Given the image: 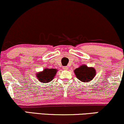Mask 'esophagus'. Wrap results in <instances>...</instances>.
<instances>
[{
    "mask_svg": "<svg viewBox=\"0 0 124 124\" xmlns=\"http://www.w3.org/2000/svg\"><path fill=\"white\" fill-rule=\"evenodd\" d=\"M63 69H65V70H67L68 67H67V66H65V67H63Z\"/></svg>",
    "mask_w": 124,
    "mask_h": 124,
    "instance_id": "obj_1",
    "label": "esophagus"
}]
</instances>
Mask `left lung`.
<instances>
[{
  "label": "left lung",
  "mask_w": 124,
  "mask_h": 124,
  "mask_svg": "<svg viewBox=\"0 0 124 124\" xmlns=\"http://www.w3.org/2000/svg\"><path fill=\"white\" fill-rule=\"evenodd\" d=\"M76 77L81 82H88L93 80L96 75V71L93 67L82 65L74 70Z\"/></svg>",
  "instance_id": "obj_1"
}]
</instances>
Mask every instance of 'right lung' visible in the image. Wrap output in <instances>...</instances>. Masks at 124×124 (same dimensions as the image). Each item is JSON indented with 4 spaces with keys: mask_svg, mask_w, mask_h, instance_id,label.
<instances>
[{
    "mask_svg": "<svg viewBox=\"0 0 124 124\" xmlns=\"http://www.w3.org/2000/svg\"><path fill=\"white\" fill-rule=\"evenodd\" d=\"M57 71L58 69H56L46 68L44 69L43 71L37 73L36 76L39 82L47 83L50 82L54 79Z\"/></svg>",
    "mask_w": 124,
    "mask_h": 124,
    "instance_id": "right-lung-1",
    "label": "right lung"
}]
</instances>
